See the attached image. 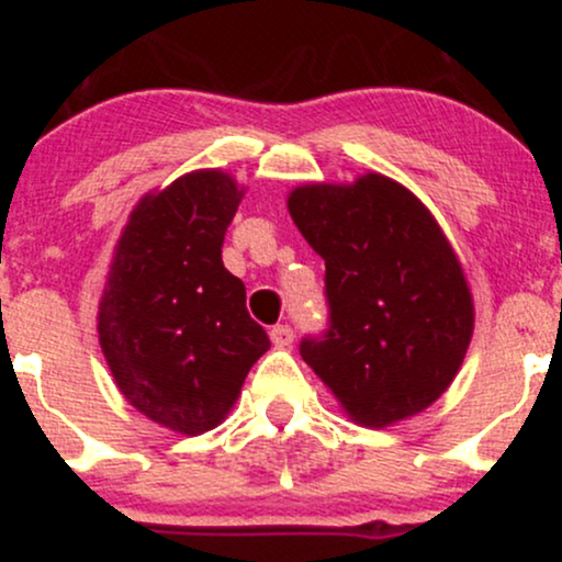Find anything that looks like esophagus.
Returning <instances> with one entry per match:
<instances>
[{"instance_id":"34e87169","label":"esophagus","mask_w":562,"mask_h":562,"mask_svg":"<svg viewBox=\"0 0 562 562\" xmlns=\"http://www.w3.org/2000/svg\"><path fill=\"white\" fill-rule=\"evenodd\" d=\"M269 338H272L274 348H288L290 344H293V330H290L288 325H277L269 330Z\"/></svg>"}]
</instances>
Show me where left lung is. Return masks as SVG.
Masks as SVG:
<instances>
[{
  "label": "left lung",
  "mask_w": 562,
  "mask_h": 562,
  "mask_svg": "<svg viewBox=\"0 0 562 562\" xmlns=\"http://www.w3.org/2000/svg\"><path fill=\"white\" fill-rule=\"evenodd\" d=\"M288 211L325 259L330 303V330L303 340V362L357 425L380 430L420 415L457 378L475 325L441 224L378 171L293 187Z\"/></svg>",
  "instance_id": "obj_1"
}]
</instances>
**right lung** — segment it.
<instances>
[{
	"instance_id": "add662e5",
	"label": "right lung",
	"mask_w": 562,
	"mask_h": 562,
	"mask_svg": "<svg viewBox=\"0 0 562 562\" xmlns=\"http://www.w3.org/2000/svg\"><path fill=\"white\" fill-rule=\"evenodd\" d=\"M245 195L232 173L198 169L150 190L115 243L97 312L108 370L134 409L173 434L224 423L269 348L222 245Z\"/></svg>"
}]
</instances>
